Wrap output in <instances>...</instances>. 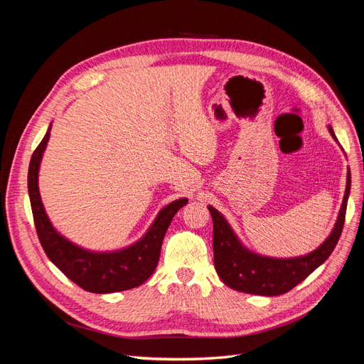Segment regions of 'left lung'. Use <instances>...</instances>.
Wrapping results in <instances>:
<instances>
[{
  "instance_id": "8db88e82",
  "label": "left lung",
  "mask_w": 364,
  "mask_h": 364,
  "mask_svg": "<svg viewBox=\"0 0 364 364\" xmlns=\"http://www.w3.org/2000/svg\"><path fill=\"white\" fill-rule=\"evenodd\" d=\"M328 130L337 141L333 127L328 126ZM349 191L350 171L348 168L343 202H341L338 217L331 234L316 250L294 258L264 257L249 250L241 243L223 214L217 211L214 206L208 205L214 223V266L220 279L230 289L250 294L278 296L290 291L297 284L302 282L308 274H311L318 266H322L328 257L331 255L345 225Z\"/></svg>"
}]
</instances>
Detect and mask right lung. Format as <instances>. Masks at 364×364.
Here are the masks:
<instances>
[{
	"mask_svg": "<svg viewBox=\"0 0 364 364\" xmlns=\"http://www.w3.org/2000/svg\"><path fill=\"white\" fill-rule=\"evenodd\" d=\"M51 124L35 150L28 167V196L41 245L50 261L65 277L91 293H115L139 287L155 272L165 232L173 217L188 199H178L158 213L156 218L134 245L117 250L95 252L77 246L53 226L39 194V168L50 139Z\"/></svg>",
	"mask_w": 364,
	"mask_h": 364,
	"instance_id": "obj_1",
	"label": "right lung"
}]
</instances>
